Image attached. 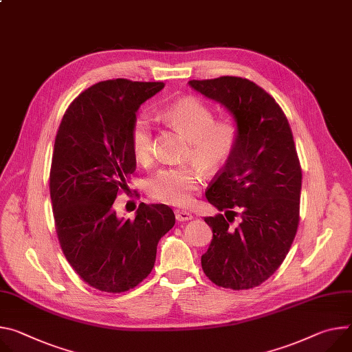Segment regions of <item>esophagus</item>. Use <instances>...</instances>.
<instances>
[{
	"label": "esophagus",
	"mask_w": 352,
	"mask_h": 352,
	"mask_svg": "<svg viewBox=\"0 0 352 352\" xmlns=\"http://www.w3.org/2000/svg\"><path fill=\"white\" fill-rule=\"evenodd\" d=\"M175 217L178 221H186L192 219V213H189L186 210H175Z\"/></svg>",
	"instance_id": "1"
}]
</instances>
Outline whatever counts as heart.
Returning <instances> with one entry per match:
<instances>
[{
  "label": "heart",
  "mask_w": 352,
  "mask_h": 352,
  "mask_svg": "<svg viewBox=\"0 0 352 352\" xmlns=\"http://www.w3.org/2000/svg\"><path fill=\"white\" fill-rule=\"evenodd\" d=\"M163 118L188 139L186 155L195 163L160 168L146 179L151 198L167 205L185 206L202 184V170L216 173L225 167L240 142V129L232 119H214L213 109L194 97H184L167 104ZM129 146L133 157L147 164L153 157V123L138 115L129 127Z\"/></svg>",
  "instance_id": "1"
}]
</instances>
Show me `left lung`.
<instances>
[{"label": "left lung", "instance_id": "left-lung-1", "mask_svg": "<svg viewBox=\"0 0 352 352\" xmlns=\"http://www.w3.org/2000/svg\"><path fill=\"white\" fill-rule=\"evenodd\" d=\"M189 85L225 105L240 129L236 153L206 190L225 214L205 217L213 237L202 270L217 286L250 289L280 267L298 232L302 167L294 135L276 101L247 78L223 76ZM236 215L239 226L232 225Z\"/></svg>", "mask_w": 352, "mask_h": 352}]
</instances>
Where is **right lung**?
I'll use <instances>...</instances> for the list:
<instances>
[{
  "label": "right lung",
  "mask_w": 352,
  "mask_h": 352,
  "mask_svg": "<svg viewBox=\"0 0 352 352\" xmlns=\"http://www.w3.org/2000/svg\"><path fill=\"white\" fill-rule=\"evenodd\" d=\"M164 82L107 80L82 91L63 115L50 167V198L60 247L95 289L120 294L148 276L158 240L175 223L167 205L140 204L135 219L112 205L136 170L129 127Z\"/></svg>",
  "instance_id": "add662e5"
}]
</instances>
